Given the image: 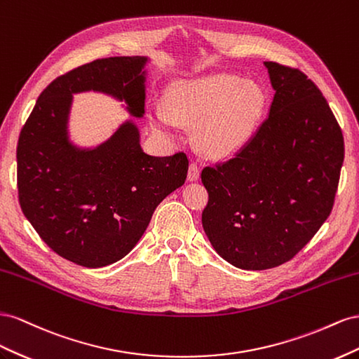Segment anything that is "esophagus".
<instances>
[{
	"mask_svg": "<svg viewBox=\"0 0 359 359\" xmlns=\"http://www.w3.org/2000/svg\"><path fill=\"white\" fill-rule=\"evenodd\" d=\"M200 177V167L197 162H191L189 171H188V180L189 182H196Z\"/></svg>",
	"mask_w": 359,
	"mask_h": 359,
	"instance_id": "34e87169",
	"label": "esophagus"
}]
</instances>
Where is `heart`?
Masks as SVG:
<instances>
[{"instance_id":"heart-1","label":"heart","mask_w":359,"mask_h":359,"mask_svg":"<svg viewBox=\"0 0 359 359\" xmlns=\"http://www.w3.org/2000/svg\"><path fill=\"white\" fill-rule=\"evenodd\" d=\"M264 108V91L234 75H212L180 81L165 93V108H155L151 126L171 137L176 121L197 123L201 147L217 156L242 149L257 129Z\"/></svg>"}]
</instances>
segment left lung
<instances>
[{
	"label": "left lung",
	"mask_w": 359,
	"mask_h": 359,
	"mask_svg": "<svg viewBox=\"0 0 359 359\" xmlns=\"http://www.w3.org/2000/svg\"><path fill=\"white\" fill-rule=\"evenodd\" d=\"M269 114L236 156L206 167L204 233L245 271L293 259L330 217L344 159L341 129L322 91L298 69L264 61Z\"/></svg>",
	"instance_id": "left-lung-1"
}]
</instances>
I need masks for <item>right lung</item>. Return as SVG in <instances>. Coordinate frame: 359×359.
Masks as SVG:
<instances>
[{"mask_svg":"<svg viewBox=\"0 0 359 359\" xmlns=\"http://www.w3.org/2000/svg\"><path fill=\"white\" fill-rule=\"evenodd\" d=\"M147 57L95 60L54 79L20 130L19 204L39 236L61 257L102 268L125 257L144 234L151 215L187 180L183 151L150 156L132 120L102 144L83 149L69 140L74 95L99 91L144 116Z\"/></svg>","mask_w":359,"mask_h":359,"instance_id":"add662e5","label":"right lung"}]
</instances>
